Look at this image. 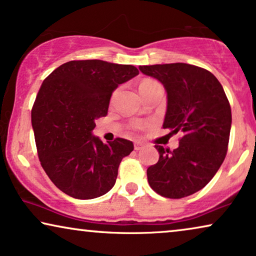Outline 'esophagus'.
I'll return each mask as SVG.
<instances>
[{"mask_svg": "<svg viewBox=\"0 0 256 256\" xmlns=\"http://www.w3.org/2000/svg\"><path fill=\"white\" fill-rule=\"evenodd\" d=\"M134 148H135V150H140V149L143 148V144H142L141 142H135Z\"/></svg>", "mask_w": 256, "mask_h": 256, "instance_id": "1", "label": "esophagus"}]
</instances>
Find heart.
<instances>
[{"label":"heart","instance_id":"b5f03b06","mask_svg":"<svg viewBox=\"0 0 256 256\" xmlns=\"http://www.w3.org/2000/svg\"><path fill=\"white\" fill-rule=\"evenodd\" d=\"M154 82H154V80H150V79L143 80V82H141V85H140V88H141V87H143V86L150 85V84H154ZM135 126H136V127H138V128H142L143 126H144V124H136Z\"/></svg>","mask_w":256,"mask_h":256}]
</instances>
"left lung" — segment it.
<instances>
[{
    "mask_svg": "<svg viewBox=\"0 0 256 256\" xmlns=\"http://www.w3.org/2000/svg\"><path fill=\"white\" fill-rule=\"evenodd\" d=\"M138 68L166 90L163 128L183 135L172 152L155 146L160 158L146 170L149 185L163 197H188L212 180L226 157L232 113L225 90L208 70L185 62Z\"/></svg>",
    "mask_w": 256,
    "mask_h": 256,
    "instance_id": "8db88e82",
    "label": "left lung"
}]
</instances>
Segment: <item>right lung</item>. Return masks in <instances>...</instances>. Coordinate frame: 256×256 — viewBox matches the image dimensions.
<instances>
[{
	"instance_id": "1",
	"label": "right lung",
	"mask_w": 256,
	"mask_h": 256,
	"mask_svg": "<svg viewBox=\"0 0 256 256\" xmlns=\"http://www.w3.org/2000/svg\"><path fill=\"white\" fill-rule=\"evenodd\" d=\"M138 74L132 65L72 60L42 84L31 110L34 141L44 171L64 194L93 199L114 186L134 144L124 138L104 143L92 132L107 115L112 93Z\"/></svg>"
}]
</instances>
